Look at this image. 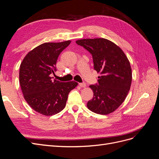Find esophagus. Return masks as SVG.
<instances>
[{
    "mask_svg": "<svg viewBox=\"0 0 159 159\" xmlns=\"http://www.w3.org/2000/svg\"><path fill=\"white\" fill-rule=\"evenodd\" d=\"M79 85H80V87H81V88H85L86 87V84L85 83H80V84H79Z\"/></svg>",
    "mask_w": 159,
    "mask_h": 159,
    "instance_id": "1",
    "label": "esophagus"
}]
</instances>
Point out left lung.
I'll use <instances>...</instances> for the list:
<instances>
[{
	"label": "left lung",
	"mask_w": 159,
	"mask_h": 159,
	"mask_svg": "<svg viewBox=\"0 0 159 159\" xmlns=\"http://www.w3.org/2000/svg\"><path fill=\"white\" fill-rule=\"evenodd\" d=\"M76 43L91 54L94 70L101 74L98 85H89L93 97L88 102V108L101 115L113 113L123 103L131 88L132 70L127 56L105 38L81 39Z\"/></svg>",
	"instance_id": "8db88e82"
}]
</instances>
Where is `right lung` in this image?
<instances>
[{"instance_id": "obj_1", "label": "right lung", "mask_w": 159, "mask_h": 159, "mask_svg": "<svg viewBox=\"0 0 159 159\" xmlns=\"http://www.w3.org/2000/svg\"><path fill=\"white\" fill-rule=\"evenodd\" d=\"M71 43L46 42L30 51L23 59L19 71V82L25 100L42 115L51 116L66 107L69 93L78 83L52 80L60 53Z\"/></svg>"}]
</instances>
